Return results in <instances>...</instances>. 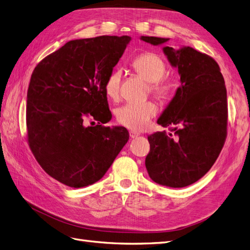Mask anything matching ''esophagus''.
Wrapping results in <instances>:
<instances>
[{"label": "esophagus", "mask_w": 250, "mask_h": 250, "mask_svg": "<svg viewBox=\"0 0 250 250\" xmlns=\"http://www.w3.org/2000/svg\"><path fill=\"white\" fill-rule=\"evenodd\" d=\"M139 133L138 132H135V131H129V137L131 138V139H135V138H138L139 137Z\"/></svg>", "instance_id": "esophagus-1"}]
</instances>
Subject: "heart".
Wrapping results in <instances>:
<instances>
[{"label":"heart","instance_id":"b5f03b06","mask_svg":"<svg viewBox=\"0 0 250 250\" xmlns=\"http://www.w3.org/2000/svg\"><path fill=\"white\" fill-rule=\"evenodd\" d=\"M131 65L141 78L149 82L151 95L162 103L169 101L175 85L172 80L163 78L166 73V64L160 56L154 53H143L133 60ZM120 80L121 72L116 70L109 74L105 81L104 92L110 100L119 99ZM156 113L157 106L152 101L142 104H125L115 111L116 120L120 125L135 131L145 129L149 121L155 117Z\"/></svg>","mask_w":250,"mask_h":250}]
</instances>
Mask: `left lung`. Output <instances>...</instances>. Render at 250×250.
Returning <instances> with one entry per match:
<instances>
[{"label":"left lung","instance_id":"8db88e82","mask_svg":"<svg viewBox=\"0 0 250 250\" xmlns=\"http://www.w3.org/2000/svg\"><path fill=\"white\" fill-rule=\"evenodd\" d=\"M151 44L168 39L142 36ZM170 63L178 69L180 86L157 123L170 132L148 135L146 169L156 184L184 188L209 171L228 135V98L220 67L214 58L191 47H164Z\"/></svg>","mask_w":250,"mask_h":250}]
</instances>
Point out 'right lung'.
Here are the masks:
<instances>
[{
  "label": "right lung",
  "instance_id": "add662e5",
  "mask_svg": "<svg viewBox=\"0 0 250 250\" xmlns=\"http://www.w3.org/2000/svg\"><path fill=\"white\" fill-rule=\"evenodd\" d=\"M129 42L126 35L71 41L44 57L31 75L29 147L43 171L67 187L101 179L129 139L124 127L100 125L111 119L105 81ZM87 118L98 124L85 126Z\"/></svg>",
  "mask_w": 250,
  "mask_h": 250
}]
</instances>
